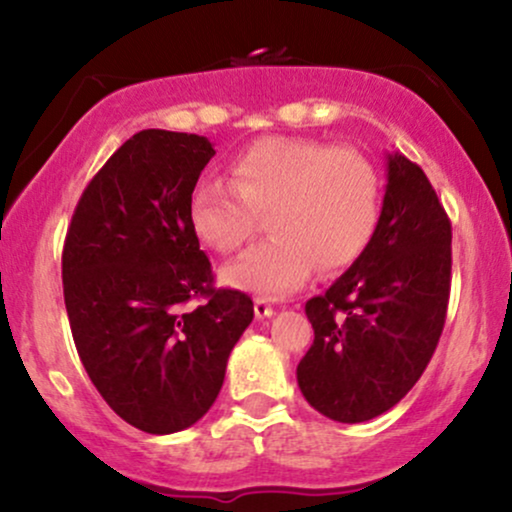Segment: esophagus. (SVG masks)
I'll return each instance as SVG.
<instances>
[{
	"mask_svg": "<svg viewBox=\"0 0 512 512\" xmlns=\"http://www.w3.org/2000/svg\"><path fill=\"white\" fill-rule=\"evenodd\" d=\"M274 315V305L267 301V298H257L255 301V317L257 320H264V317Z\"/></svg>",
	"mask_w": 512,
	"mask_h": 512,
	"instance_id": "1",
	"label": "esophagus"
}]
</instances>
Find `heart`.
I'll return each instance as SVG.
<instances>
[{
  "label": "heart",
  "mask_w": 512,
  "mask_h": 512,
  "mask_svg": "<svg viewBox=\"0 0 512 512\" xmlns=\"http://www.w3.org/2000/svg\"><path fill=\"white\" fill-rule=\"evenodd\" d=\"M383 180L373 161L310 137H267L231 161V182L202 178L192 187L187 216L207 248L231 255L267 211L262 243L221 272L223 284L262 298L301 289L320 267H351L378 231Z\"/></svg>",
  "instance_id": "b5f03b06"
}]
</instances>
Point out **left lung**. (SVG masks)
Wrapping results in <instances>:
<instances>
[{
    "label": "left lung",
    "instance_id": "obj_1",
    "mask_svg": "<svg viewBox=\"0 0 512 512\" xmlns=\"http://www.w3.org/2000/svg\"><path fill=\"white\" fill-rule=\"evenodd\" d=\"M450 243L448 214L424 170L387 154L378 231L330 289L305 303L315 339L296 378L310 407L361 424L416 385L448 313Z\"/></svg>",
    "mask_w": 512,
    "mask_h": 512
}]
</instances>
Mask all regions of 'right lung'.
Segmentation results:
<instances>
[{"mask_svg": "<svg viewBox=\"0 0 512 512\" xmlns=\"http://www.w3.org/2000/svg\"><path fill=\"white\" fill-rule=\"evenodd\" d=\"M207 137L144 129L76 204L62 252L64 305L88 378L120 419L168 436L219 397L250 296L214 289L187 204L214 156ZM192 297H207L187 309Z\"/></svg>", "mask_w": 512, "mask_h": 512, "instance_id": "add662e5", "label": "right lung"}]
</instances>
